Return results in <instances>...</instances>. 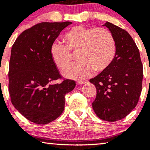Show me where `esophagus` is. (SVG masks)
<instances>
[{
	"label": "esophagus",
	"mask_w": 150,
	"mask_h": 150,
	"mask_svg": "<svg viewBox=\"0 0 150 150\" xmlns=\"http://www.w3.org/2000/svg\"><path fill=\"white\" fill-rule=\"evenodd\" d=\"M87 80H79L77 82V85H84V84L87 83Z\"/></svg>",
	"instance_id": "1"
}]
</instances>
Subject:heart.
<instances>
[{"instance_id": "heart-1", "label": "heart", "mask_w": 150, "mask_h": 150, "mask_svg": "<svg viewBox=\"0 0 150 150\" xmlns=\"http://www.w3.org/2000/svg\"><path fill=\"white\" fill-rule=\"evenodd\" d=\"M65 46L54 42L51 46V56L60 70L66 68L73 58L71 52L78 51L80 60L63 72L65 77L82 80L96 70L104 71L112 63L116 54V42L111 32L104 28L77 26L65 34Z\"/></svg>"}]
</instances>
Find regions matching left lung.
<instances>
[{
	"mask_svg": "<svg viewBox=\"0 0 150 150\" xmlns=\"http://www.w3.org/2000/svg\"><path fill=\"white\" fill-rule=\"evenodd\" d=\"M102 26L111 32L116 42V54L109 67L89 80L97 89L92 108L106 121L123 119L138 102L143 77L139 50L126 31L111 22Z\"/></svg>",
	"mask_w": 150,
	"mask_h": 150,
	"instance_id": "left-lung-1",
	"label": "left lung"
}]
</instances>
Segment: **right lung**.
Segmentation results:
<instances>
[{"label":"right lung","instance_id":"obj_1","mask_svg":"<svg viewBox=\"0 0 150 150\" xmlns=\"http://www.w3.org/2000/svg\"><path fill=\"white\" fill-rule=\"evenodd\" d=\"M71 22H42L24 31L11 49L9 63V93L14 107L27 119L47 124L61 116L65 95L75 82L61 78L51 56V46Z\"/></svg>","mask_w":150,"mask_h":150}]
</instances>
